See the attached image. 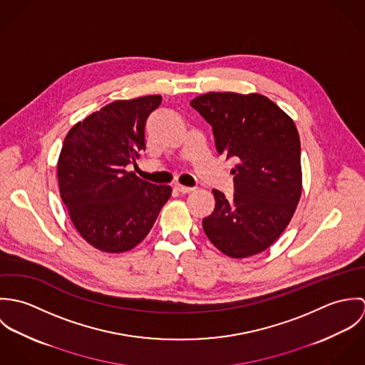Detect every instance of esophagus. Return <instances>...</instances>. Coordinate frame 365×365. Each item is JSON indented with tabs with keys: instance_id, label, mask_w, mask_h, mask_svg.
<instances>
[{
	"instance_id": "esophagus-1",
	"label": "esophagus",
	"mask_w": 365,
	"mask_h": 365,
	"mask_svg": "<svg viewBox=\"0 0 365 365\" xmlns=\"http://www.w3.org/2000/svg\"><path fill=\"white\" fill-rule=\"evenodd\" d=\"M175 190L180 191L181 194H188V192L194 191L195 188L194 187H185V185H181V184H175Z\"/></svg>"
}]
</instances>
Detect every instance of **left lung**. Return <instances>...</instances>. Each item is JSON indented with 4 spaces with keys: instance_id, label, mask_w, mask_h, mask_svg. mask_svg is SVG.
<instances>
[{
    "instance_id": "obj_1",
    "label": "left lung",
    "mask_w": 365,
    "mask_h": 365,
    "mask_svg": "<svg viewBox=\"0 0 365 365\" xmlns=\"http://www.w3.org/2000/svg\"><path fill=\"white\" fill-rule=\"evenodd\" d=\"M212 126L216 150L239 161L230 200L213 190L215 209L202 220L223 255L245 259L268 249L291 222L302 194L297 126L261 94L208 93L191 101Z\"/></svg>"
}]
</instances>
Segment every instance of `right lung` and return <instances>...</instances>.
<instances>
[{"label": "right lung", "mask_w": 365, "mask_h": 365, "mask_svg": "<svg viewBox=\"0 0 365 365\" xmlns=\"http://www.w3.org/2000/svg\"><path fill=\"white\" fill-rule=\"evenodd\" d=\"M160 104L161 96L113 101L77 122L64 139L60 197L80 236L105 253L138 246L171 197L170 185L126 171L146 150V119Z\"/></svg>", "instance_id": "right-lung-1"}]
</instances>
